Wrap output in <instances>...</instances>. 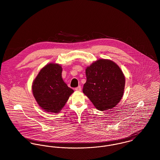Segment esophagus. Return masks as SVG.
<instances>
[{
  "label": "esophagus",
  "instance_id": "34e87169",
  "mask_svg": "<svg viewBox=\"0 0 160 160\" xmlns=\"http://www.w3.org/2000/svg\"><path fill=\"white\" fill-rule=\"evenodd\" d=\"M75 91H81V87L79 86L76 88H75Z\"/></svg>",
  "mask_w": 160,
  "mask_h": 160
}]
</instances>
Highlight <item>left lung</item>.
I'll return each instance as SVG.
<instances>
[{
    "instance_id": "8db88e82",
    "label": "left lung",
    "mask_w": 160,
    "mask_h": 160,
    "mask_svg": "<svg viewBox=\"0 0 160 160\" xmlns=\"http://www.w3.org/2000/svg\"><path fill=\"white\" fill-rule=\"evenodd\" d=\"M83 93L100 111L112 109L120 102L124 91L125 77L110 60L99 59L86 69Z\"/></svg>"
}]
</instances>
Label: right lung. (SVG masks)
I'll use <instances>...</instances> for the list:
<instances>
[{
	"label": "right lung",
	"instance_id": "obj_1",
	"mask_svg": "<svg viewBox=\"0 0 160 160\" xmlns=\"http://www.w3.org/2000/svg\"><path fill=\"white\" fill-rule=\"evenodd\" d=\"M62 72L60 65L50 63L41 69L32 82L33 95L47 112L59 113L74 92L63 81Z\"/></svg>",
	"mask_w": 160,
	"mask_h": 160
}]
</instances>
